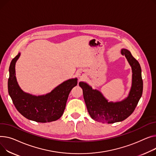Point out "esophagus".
<instances>
[{
  "label": "esophagus",
  "mask_w": 156,
  "mask_h": 156,
  "mask_svg": "<svg viewBox=\"0 0 156 156\" xmlns=\"http://www.w3.org/2000/svg\"><path fill=\"white\" fill-rule=\"evenodd\" d=\"M78 76H79V77H80V78H82V77L85 76L84 73H83V72H80V73H79V74H78Z\"/></svg>",
  "instance_id": "1"
}]
</instances>
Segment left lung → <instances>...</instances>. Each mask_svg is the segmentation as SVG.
Returning a JSON list of instances; mask_svg holds the SVG:
<instances>
[{"instance_id": "obj_1", "label": "left lung", "mask_w": 156, "mask_h": 156, "mask_svg": "<svg viewBox=\"0 0 156 156\" xmlns=\"http://www.w3.org/2000/svg\"><path fill=\"white\" fill-rule=\"evenodd\" d=\"M121 53L126 57L133 73L132 85L127 98L116 103L108 102L99 91L93 90L86 83H79L90 115L98 122L112 123L126 119L133 113L142 96L143 81L139 62L126 49H122Z\"/></svg>"}]
</instances>
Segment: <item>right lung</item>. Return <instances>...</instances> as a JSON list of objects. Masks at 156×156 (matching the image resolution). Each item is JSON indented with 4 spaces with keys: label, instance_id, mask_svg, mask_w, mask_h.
<instances>
[{
    "label": "right lung",
    "instance_id": "1",
    "mask_svg": "<svg viewBox=\"0 0 156 156\" xmlns=\"http://www.w3.org/2000/svg\"><path fill=\"white\" fill-rule=\"evenodd\" d=\"M19 53L9 67L8 91L17 111L26 119L37 122H51L59 119L64 112L71 89L77 85V78L68 80L51 93L42 96H34L20 88L16 78L15 65Z\"/></svg>",
    "mask_w": 156,
    "mask_h": 156
}]
</instances>
